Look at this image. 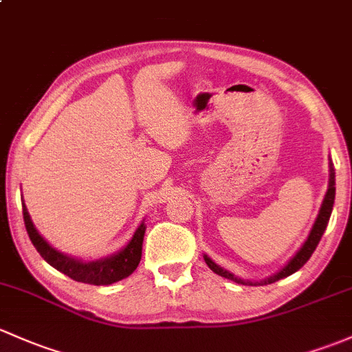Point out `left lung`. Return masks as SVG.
Listing matches in <instances>:
<instances>
[{"label": "left lung", "mask_w": 352, "mask_h": 352, "mask_svg": "<svg viewBox=\"0 0 352 352\" xmlns=\"http://www.w3.org/2000/svg\"><path fill=\"white\" fill-rule=\"evenodd\" d=\"M334 186H336V172H334V165L331 164V179H329L327 194H325V197H324L322 207H320V212H319V216H317L316 224H314V228H312V231H310V234H309V238H307V241L303 243V246L297 251V254H295V256L292 258V260L288 261V263L285 265L283 268L280 270L278 273H276V275L270 276V278H266V280H263V282H260V283H258V282L256 283L243 282L241 278H236V276L232 275V273H229L228 270L221 268L219 265L214 263V261L210 260V258L207 256V254H204V260H206L207 266H209V268L212 270L214 273H217V275L224 276V278H228V280H232V282L243 283V285H248V283H250V285H268V283L278 282V280L285 278V276H290L292 273H295V272H297V270H300L302 266L305 265L307 261H309V258L312 256V253H314V251H316V248H317V244H319L320 238H322L325 228H327L329 217H331L332 206H334V197H336V187Z\"/></svg>", "instance_id": "1"}]
</instances>
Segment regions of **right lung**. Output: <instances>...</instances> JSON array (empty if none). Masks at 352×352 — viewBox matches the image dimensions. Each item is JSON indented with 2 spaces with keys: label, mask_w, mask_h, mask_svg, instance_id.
Listing matches in <instances>:
<instances>
[{
  "label": "right lung",
  "mask_w": 352,
  "mask_h": 352,
  "mask_svg": "<svg viewBox=\"0 0 352 352\" xmlns=\"http://www.w3.org/2000/svg\"><path fill=\"white\" fill-rule=\"evenodd\" d=\"M23 221L27 232L32 239L33 246L40 253V256L47 261V263L54 266L55 270L62 272L67 275L69 278L76 280V282H82L89 285H111L114 282L126 278L131 275L138 266L140 260H142V244L143 236H145V224H140L133 234L131 241H129L120 253L113 254V256L104 258V260L98 261H89V263H82L79 260L69 258L67 254L58 253L57 250L50 246L38 231L33 226L32 219L28 216L27 207L23 204Z\"/></svg>",
  "instance_id": "obj_1"
}]
</instances>
